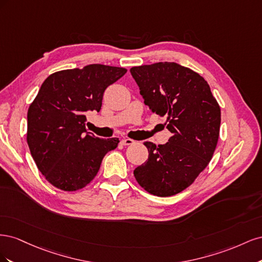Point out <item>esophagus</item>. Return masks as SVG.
Masks as SVG:
<instances>
[{
    "label": "esophagus",
    "mask_w": 262,
    "mask_h": 262,
    "mask_svg": "<svg viewBox=\"0 0 262 262\" xmlns=\"http://www.w3.org/2000/svg\"><path fill=\"white\" fill-rule=\"evenodd\" d=\"M133 143H134V141L132 139H129V138H125V139L121 140L122 145H132Z\"/></svg>",
    "instance_id": "obj_1"
}]
</instances>
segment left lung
Masks as SVG:
<instances>
[{"label":"left lung","instance_id":"left-lung-1","mask_svg":"<svg viewBox=\"0 0 262 262\" xmlns=\"http://www.w3.org/2000/svg\"><path fill=\"white\" fill-rule=\"evenodd\" d=\"M130 72L144 104L166 117V128L171 132L166 144L144 142L148 158L134 169V177L150 194H177L211 161L220 136V106L208 82L178 63L133 67Z\"/></svg>","mask_w":262,"mask_h":262}]
</instances>
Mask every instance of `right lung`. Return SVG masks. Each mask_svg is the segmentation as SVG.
<instances>
[{
    "instance_id": "add662e5",
    "label": "right lung",
    "mask_w": 262,
    "mask_h": 262,
    "mask_svg": "<svg viewBox=\"0 0 262 262\" xmlns=\"http://www.w3.org/2000/svg\"><path fill=\"white\" fill-rule=\"evenodd\" d=\"M126 70L104 64L63 70L46 78L27 114V143L38 169L64 191L87 186L102 158L118 146L117 138L86 132L89 112H99L109 85Z\"/></svg>"
}]
</instances>
